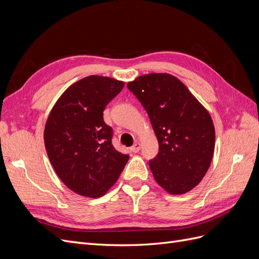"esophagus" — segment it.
<instances>
[{"mask_svg":"<svg viewBox=\"0 0 259 259\" xmlns=\"http://www.w3.org/2000/svg\"><path fill=\"white\" fill-rule=\"evenodd\" d=\"M140 148H142V145H140L139 143H135L134 145L132 146V148H131V150L134 152V153H137V152H139V150H140Z\"/></svg>","mask_w":259,"mask_h":259,"instance_id":"esophagus-1","label":"esophagus"}]
</instances>
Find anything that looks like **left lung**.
Returning a JSON list of instances; mask_svg holds the SVG:
<instances>
[{
  "label": "left lung",
  "instance_id": "left-lung-1",
  "mask_svg": "<svg viewBox=\"0 0 259 259\" xmlns=\"http://www.w3.org/2000/svg\"><path fill=\"white\" fill-rule=\"evenodd\" d=\"M127 89L145 108L158 138L159 152L149 161L155 182L171 194L190 191L213 159L215 127L209 113L168 73L138 76Z\"/></svg>",
  "mask_w": 259,
  "mask_h": 259
}]
</instances>
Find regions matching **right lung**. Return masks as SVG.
<instances>
[{
    "instance_id": "1",
    "label": "right lung",
    "mask_w": 259,
    "mask_h": 259,
    "mask_svg": "<svg viewBox=\"0 0 259 259\" xmlns=\"http://www.w3.org/2000/svg\"><path fill=\"white\" fill-rule=\"evenodd\" d=\"M123 86L108 76H86L65 91L49 115L46 152L62 183L77 194L103 197L128 161L114 149L112 128L104 121L106 106Z\"/></svg>"
}]
</instances>
